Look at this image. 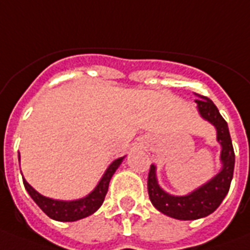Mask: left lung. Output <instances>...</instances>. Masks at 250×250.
<instances>
[{
  "mask_svg": "<svg viewBox=\"0 0 250 250\" xmlns=\"http://www.w3.org/2000/svg\"><path fill=\"white\" fill-rule=\"evenodd\" d=\"M195 96L198 97L195 103L199 115L216 128L217 143L221 146L220 171L185 195L169 194L160 186L155 164H151L147 178V191L151 204L166 216L182 221L199 220L209 216L220 207L229 192L235 167L234 147L226 121L212 100L198 93Z\"/></svg>",
  "mask_w": 250,
  "mask_h": 250,
  "instance_id": "obj_1",
  "label": "left lung"
}]
</instances>
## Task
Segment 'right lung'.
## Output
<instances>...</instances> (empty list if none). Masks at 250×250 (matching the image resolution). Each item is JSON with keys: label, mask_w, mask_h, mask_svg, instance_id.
<instances>
[{"label": "right lung", "mask_w": 250, "mask_h": 250, "mask_svg": "<svg viewBox=\"0 0 250 250\" xmlns=\"http://www.w3.org/2000/svg\"><path fill=\"white\" fill-rule=\"evenodd\" d=\"M18 157H19L20 162V154ZM125 155L113 160L109 164V167L106 168V171L104 172V174L101 176L100 181L97 182L95 188L83 198L74 199V200H60V199L48 198V196L40 194L23 177L24 186H25V190L28 191L30 198L34 200V203L50 218L55 221H60V222H74V221L82 220V218L91 216L103 206L105 195L107 192V188H109V182H110L113 174L122 164V162L125 160Z\"/></svg>", "instance_id": "add662e5"}]
</instances>
